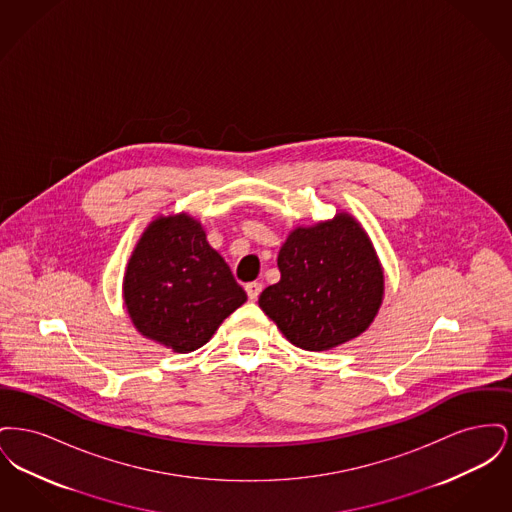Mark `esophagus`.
Listing matches in <instances>:
<instances>
[{
	"label": "esophagus",
	"mask_w": 512,
	"mask_h": 512,
	"mask_svg": "<svg viewBox=\"0 0 512 512\" xmlns=\"http://www.w3.org/2000/svg\"><path fill=\"white\" fill-rule=\"evenodd\" d=\"M245 292H247V297H249L251 301H255V299L259 297V293L263 292V284H261V282H249V284L245 286Z\"/></svg>",
	"instance_id": "esophagus-1"
}]
</instances>
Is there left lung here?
<instances>
[{
  "mask_svg": "<svg viewBox=\"0 0 512 512\" xmlns=\"http://www.w3.org/2000/svg\"><path fill=\"white\" fill-rule=\"evenodd\" d=\"M280 282L259 307L286 340L326 351L361 336L378 315L384 270L363 226L349 213L297 226L278 253Z\"/></svg>",
  "mask_w": 512,
  "mask_h": 512,
  "instance_id": "obj_1",
  "label": "left lung"
}]
</instances>
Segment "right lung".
Returning <instances> with one entry per match:
<instances>
[{
  "instance_id": "obj_1",
  "label": "right lung",
  "mask_w": 512,
  "mask_h": 512,
  "mask_svg": "<svg viewBox=\"0 0 512 512\" xmlns=\"http://www.w3.org/2000/svg\"><path fill=\"white\" fill-rule=\"evenodd\" d=\"M122 293L136 330L174 353L205 345L247 301L201 222L186 213L147 226L128 261Z\"/></svg>"
}]
</instances>
